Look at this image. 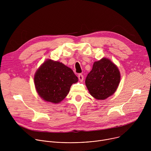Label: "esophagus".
Listing matches in <instances>:
<instances>
[{"label": "esophagus", "mask_w": 151, "mask_h": 151, "mask_svg": "<svg viewBox=\"0 0 151 151\" xmlns=\"http://www.w3.org/2000/svg\"><path fill=\"white\" fill-rule=\"evenodd\" d=\"M78 79L80 81V82H82L83 80V76L82 74H79L78 75Z\"/></svg>", "instance_id": "esophagus-1"}]
</instances>
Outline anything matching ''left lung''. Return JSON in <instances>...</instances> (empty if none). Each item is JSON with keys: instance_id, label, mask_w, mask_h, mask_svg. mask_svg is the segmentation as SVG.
I'll use <instances>...</instances> for the list:
<instances>
[{"instance_id": "obj_1", "label": "left lung", "mask_w": 151, "mask_h": 151, "mask_svg": "<svg viewBox=\"0 0 151 151\" xmlns=\"http://www.w3.org/2000/svg\"><path fill=\"white\" fill-rule=\"evenodd\" d=\"M121 79L119 70L110 59L103 57L93 64L85 79L90 94L97 100H105L116 91Z\"/></svg>"}]
</instances>
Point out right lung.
I'll list each match as a JSON object with an SVG mask.
<instances>
[{
    "label": "right lung",
    "mask_w": 151,
    "mask_h": 151,
    "mask_svg": "<svg viewBox=\"0 0 151 151\" xmlns=\"http://www.w3.org/2000/svg\"><path fill=\"white\" fill-rule=\"evenodd\" d=\"M78 81L73 70L62 63L47 59L34 76L36 90L43 100L57 104L68 94L73 83Z\"/></svg>",
    "instance_id": "right-lung-1"
}]
</instances>
